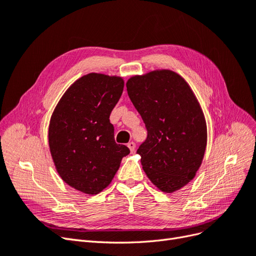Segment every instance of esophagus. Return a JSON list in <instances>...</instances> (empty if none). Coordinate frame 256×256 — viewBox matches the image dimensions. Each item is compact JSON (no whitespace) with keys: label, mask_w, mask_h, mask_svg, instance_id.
<instances>
[{"label":"esophagus","mask_w":256,"mask_h":256,"mask_svg":"<svg viewBox=\"0 0 256 256\" xmlns=\"http://www.w3.org/2000/svg\"><path fill=\"white\" fill-rule=\"evenodd\" d=\"M127 146L129 147V150H130L131 152H134V150H136V144L134 142H129L127 144Z\"/></svg>","instance_id":"obj_1"}]
</instances>
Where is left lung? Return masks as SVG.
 Returning <instances> with one entry per match:
<instances>
[{"label": "left lung", "mask_w": 256, "mask_h": 256, "mask_svg": "<svg viewBox=\"0 0 256 256\" xmlns=\"http://www.w3.org/2000/svg\"><path fill=\"white\" fill-rule=\"evenodd\" d=\"M128 96L140 113L147 138L138 147L143 170L164 193L184 188L196 177L205 154V115L180 74L157 69L128 79Z\"/></svg>", "instance_id": "1"}]
</instances>
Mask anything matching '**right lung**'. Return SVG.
Instances as JSON below:
<instances>
[{
    "label": "right lung",
    "instance_id": "add662e5",
    "mask_svg": "<svg viewBox=\"0 0 256 256\" xmlns=\"http://www.w3.org/2000/svg\"><path fill=\"white\" fill-rule=\"evenodd\" d=\"M118 76L90 72L67 88L49 124V147L56 172L68 186L95 196L106 188L130 152L116 144L110 114L124 90Z\"/></svg>",
    "mask_w": 256,
    "mask_h": 256
}]
</instances>
